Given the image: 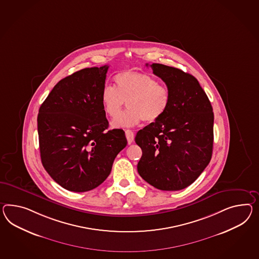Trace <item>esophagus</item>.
I'll use <instances>...</instances> for the list:
<instances>
[{"label": "esophagus", "instance_id": "34e87169", "mask_svg": "<svg viewBox=\"0 0 259 259\" xmlns=\"http://www.w3.org/2000/svg\"><path fill=\"white\" fill-rule=\"evenodd\" d=\"M126 140H127V144L128 145H131L132 143L133 142V139H134V133L132 132V131H130V130H126Z\"/></svg>", "mask_w": 259, "mask_h": 259}]
</instances>
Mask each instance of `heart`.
I'll return each instance as SVG.
<instances>
[{
    "label": "heart",
    "instance_id": "obj_1",
    "mask_svg": "<svg viewBox=\"0 0 259 259\" xmlns=\"http://www.w3.org/2000/svg\"><path fill=\"white\" fill-rule=\"evenodd\" d=\"M113 81L114 87H104L101 92L104 112L115 118L125 102L128 107L126 112L113 120V127L136 126L142 120L156 122L170 106V90L148 74L126 70L116 74Z\"/></svg>",
    "mask_w": 259,
    "mask_h": 259
}]
</instances>
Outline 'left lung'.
Here are the masks:
<instances>
[{
  "instance_id": "8db88e82",
  "label": "left lung",
  "mask_w": 259,
  "mask_h": 259,
  "mask_svg": "<svg viewBox=\"0 0 259 259\" xmlns=\"http://www.w3.org/2000/svg\"><path fill=\"white\" fill-rule=\"evenodd\" d=\"M150 67L170 90L171 102L161 118L136 134L143 151L137 169L153 187L179 191L193 183L211 159L212 106L191 74L161 64Z\"/></svg>"
}]
</instances>
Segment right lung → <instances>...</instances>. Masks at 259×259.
Instances as JSON below:
<instances>
[{
	"label": "right lung",
	"mask_w": 259,
	"mask_h": 259,
	"mask_svg": "<svg viewBox=\"0 0 259 259\" xmlns=\"http://www.w3.org/2000/svg\"><path fill=\"white\" fill-rule=\"evenodd\" d=\"M108 68H83L64 78L39 108L42 164L56 183L70 192H88L100 186L127 144L123 130L107 131L101 92Z\"/></svg>",
	"instance_id": "1"
}]
</instances>
